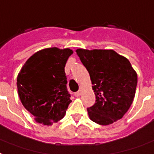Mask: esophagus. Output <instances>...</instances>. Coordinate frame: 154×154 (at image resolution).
I'll return each instance as SVG.
<instances>
[{
    "mask_svg": "<svg viewBox=\"0 0 154 154\" xmlns=\"http://www.w3.org/2000/svg\"><path fill=\"white\" fill-rule=\"evenodd\" d=\"M81 94H82V90H79L77 92H75V93H74V95L77 97V96H80Z\"/></svg>",
    "mask_w": 154,
    "mask_h": 154,
    "instance_id": "obj_1",
    "label": "esophagus"
}]
</instances>
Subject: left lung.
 Masks as SVG:
<instances>
[{
    "label": "left lung",
    "instance_id": "obj_1",
    "mask_svg": "<svg viewBox=\"0 0 154 154\" xmlns=\"http://www.w3.org/2000/svg\"><path fill=\"white\" fill-rule=\"evenodd\" d=\"M76 52L90 74L95 94V103L87 109L91 120L107 126L121 119L131 105L137 86V74L129 60L112 50Z\"/></svg>",
    "mask_w": 154,
    "mask_h": 154
}]
</instances>
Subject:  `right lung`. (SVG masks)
I'll return each instance as SVG.
<instances>
[{"label":"right lung","instance_id":"obj_1","mask_svg":"<svg viewBox=\"0 0 154 154\" xmlns=\"http://www.w3.org/2000/svg\"><path fill=\"white\" fill-rule=\"evenodd\" d=\"M72 53L68 48L44 49L32 55L19 72V99L36 122L51 125L64 117L72 102L64 67Z\"/></svg>","mask_w":154,"mask_h":154}]
</instances>
